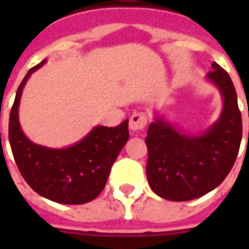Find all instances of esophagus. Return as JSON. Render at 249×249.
<instances>
[{
  "label": "esophagus",
  "instance_id": "obj_1",
  "mask_svg": "<svg viewBox=\"0 0 249 249\" xmlns=\"http://www.w3.org/2000/svg\"><path fill=\"white\" fill-rule=\"evenodd\" d=\"M146 123H148V117L145 113L142 112H135V113L130 116L129 119V128L133 132H139L145 128Z\"/></svg>",
  "mask_w": 249,
  "mask_h": 249
}]
</instances>
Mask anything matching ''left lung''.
Masks as SVG:
<instances>
[{"label": "left lung", "instance_id": "left-lung-1", "mask_svg": "<svg viewBox=\"0 0 249 249\" xmlns=\"http://www.w3.org/2000/svg\"><path fill=\"white\" fill-rule=\"evenodd\" d=\"M207 78L219 88L224 101L219 120L208 130L188 135L156 117L146 132L148 183L156 195L171 201L201 197L219 187L239 153L243 124L233 82L216 62Z\"/></svg>", "mask_w": 249, "mask_h": 249}]
</instances>
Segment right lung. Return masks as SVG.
I'll use <instances>...</instances> for the list:
<instances>
[{"label": "right lung", "mask_w": 249, "mask_h": 249, "mask_svg": "<svg viewBox=\"0 0 249 249\" xmlns=\"http://www.w3.org/2000/svg\"><path fill=\"white\" fill-rule=\"evenodd\" d=\"M45 62L26 73L16 93L9 117L14 160L25 181L41 196L61 204L89 203L101 193L110 168L129 139L128 120L114 128L94 126L81 141L62 149L32 142L21 129L18 105L28 78Z\"/></svg>", "instance_id": "1"}]
</instances>
